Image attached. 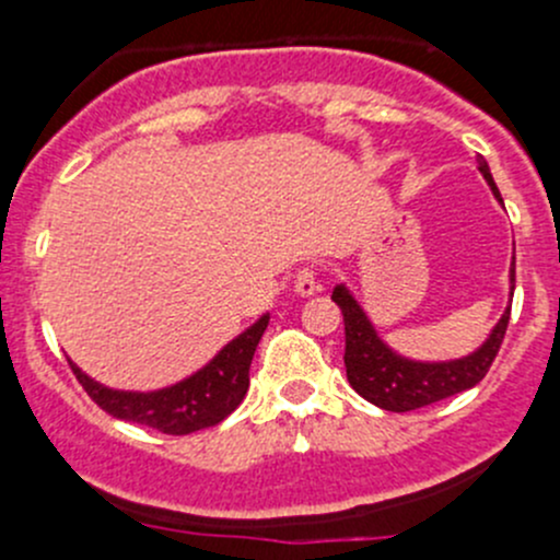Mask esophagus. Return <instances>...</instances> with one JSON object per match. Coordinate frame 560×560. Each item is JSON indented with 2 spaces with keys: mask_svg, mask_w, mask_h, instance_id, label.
<instances>
[{
  "mask_svg": "<svg viewBox=\"0 0 560 560\" xmlns=\"http://www.w3.org/2000/svg\"><path fill=\"white\" fill-rule=\"evenodd\" d=\"M316 290H319V279H316V270L314 268L298 270V276H295V292H298V295L308 298V295H314Z\"/></svg>",
  "mask_w": 560,
  "mask_h": 560,
  "instance_id": "esophagus-1",
  "label": "esophagus"
}]
</instances>
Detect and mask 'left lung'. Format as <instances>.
I'll return each instance as SVG.
<instances>
[{"label":"left lung","mask_w":560,"mask_h":560,"mask_svg":"<svg viewBox=\"0 0 560 560\" xmlns=\"http://www.w3.org/2000/svg\"><path fill=\"white\" fill-rule=\"evenodd\" d=\"M479 173L485 175L488 186L493 189L495 200L504 206L490 175L488 162L479 156ZM510 295H515V257L510 270ZM332 301L343 314V332H347V349H343V365H347V380L358 395H363L369 404L387 411H411L420 406L436 404L450 395L471 389L485 380L488 369L499 354L504 341L506 325H510V308L501 314L490 336L479 349L457 360H439V363H422V360L404 358L393 352L380 338L376 327L371 325L369 314L363 312L352 292L343 284H336Z\"/></svg>","instance_id":"1"}]
</instances>
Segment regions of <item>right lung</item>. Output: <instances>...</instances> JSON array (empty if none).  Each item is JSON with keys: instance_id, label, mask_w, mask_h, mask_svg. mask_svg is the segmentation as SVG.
Masks as SVG:
<instances>
[{"instance_id": "obj_1", "label": "right lung", "mask_w": 560, "mask_h": 560, "mask_svg": "<svg viewBox=\"0 0 560 560\" xmlns=\"http://www.w3.org/2000/svg\"><path fill=\"white\" fill-rule=\"evenodd\" d=\"M268 319L270 314L259 316L241 336L224 343L200 371L171 387L149 389V393L113 389L94 382L70 360L72 374L78 376L89 398L116 420L156 428L171 436H186V433L219 425L224 417L238 409L248 389V365H252L254 349L268 327Z\"/></svg>"}]
</instances>
